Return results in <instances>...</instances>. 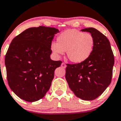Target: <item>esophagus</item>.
<instances>
[{
  "instance_id": "esophagus-1",
  "label": "esophagus",
  "mask_w": 121,
  "mask_h": 121,
  "mask_svg": "<svg viewBox=\"0 0 121 121\" xmlns=\"http://www.w3.org/2000/svg\"><path fill=\"white\" fill-rule=\"evenodd\" d=\"M61 66L62 67V68H65L66 67V65L64 63V62H62V63L61 64Z\"/></svg>"
}]
</instances>
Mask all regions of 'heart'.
<instances>
[{"instance_id":"1","label":"heart","mask_w":121,"mask_h":121,"mask_svg":"<svg viewBox=\"0 0 121 121\" xmlns=\"http://www.w3.org/2000/svg\"><path fill=\"white\" fill-rule=\"evenodd\" d=\"M94 44L95 39L92 34L77 29H69L58 36L57 43H52L51 48L57 55L66 52L70 61L80 63L89 57Z\"/></svg>"}]
</instances>
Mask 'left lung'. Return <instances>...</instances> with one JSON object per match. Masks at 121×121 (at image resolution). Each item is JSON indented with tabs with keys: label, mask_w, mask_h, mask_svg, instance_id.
Masks as SVG:
<instances>
[{
	"label": "left lung",
	"mask_w": 121,
	"mask_h": 121,
	"mask_svg": "<svg viewBox=\"0 0 121 121\" xmlns=\"http://www.w3.org/2000/svg\"><path fill=\"white\" fill-rule=\"evenodd\" d=\"M89 32L95 39L92 52L82 62L66 64L65 78L71 90L77 97L92 100L104 92L112 81L114 58L110 42L97 29L81 30Z\"/></svg>",
	"instance_id": "left-lung-1"
}]
</instances>
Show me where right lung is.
Segmentation results:
<instances>
[{
  "label": "right lung",
  "mask_w": 121,
  "mask_h": 121,
  "mask_svg": "<svg viewBox=\"0 0 121 121\" xmlns=\"http://www.w3.org/2000/svg\"><path fill=\"white\" fill-rule=\"evenodd\" d=\"M59 32L54 27H30L10 44L5 57L7 81L21 99L38 101L50 88L55 69L62 63L50 58L52 39Z\"/></svg>",
  "instance_id": "add662e5"
}]
</instances>
